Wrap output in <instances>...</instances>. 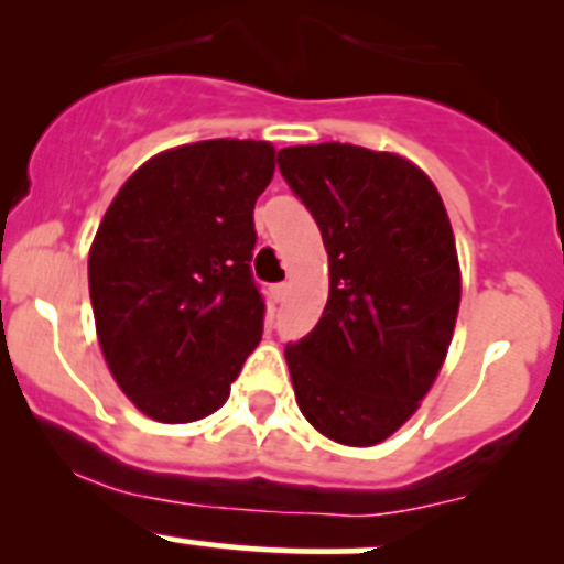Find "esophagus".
<instances>
[{"label": "esophagus", "instance_id": "obj_1", "mask_svg": "<svg viewBox=\"0 0 564 564\" xmlns=\"http://www.w3.org/2000/svg\"><path fill=\"white\" fill-rule=\"evenodd\" d=\"M286 294H289V283H275V286H272V297H275L278 303H283Z\"/></svg>", "mask_w": 564, "mask_h": 564}]
</instances>
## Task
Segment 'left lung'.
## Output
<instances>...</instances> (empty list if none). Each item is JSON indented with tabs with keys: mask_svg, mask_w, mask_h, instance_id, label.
Returning a JSON list of instances; mask_svg holds the SVG:
<instances>
[{
	"mask_svg": "<svg viewBox=\"0 0 564 564\" xmlns=\"http://www.w3.org/2000/svg\"><path fill=\"white\" fill-rule=\"evenodd\" d=\"M329 259L318 324L286 346L300 412L327 440L371 447L395 434L434 384L456 329L460 270L434 182L366 147L278 152Z\"/></svg>",
	"mask_w": 564,
	"mask_h": 564,
	"instance_id": "left-lung-1",
	"label": "left lung"
}]
</instances>
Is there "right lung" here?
Instances as JSON below:
<instances>
[{
  "label": "right lung",
  "instance_id": "add662e5",
  "mask_svg": "<svg viewBox=\"0 0 564 564\" xmlns=\"http://www.w3.org/2000/svg\"><path fill=\"white\" fill-rule=\"evenodd\" d=\"M272 172L270 141H196L150 158L106 209L89 248L95 327L147 417L213 414L259 346L253 207Z\"/></svg>",
  "mask_w": 564,
  "mask_h": 564
}]
</instances>
